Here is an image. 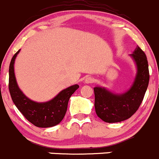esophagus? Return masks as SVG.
Segmentation results:
<instances>
[{"label":"esophagus","instance_id":"obj_1","mask_svg":"<svg viewBox=\"0 0 159 159\" xmlns=\"http://www.w3.org/2000/svg\"><path fill=\"white\" fill-rule=\"evenodd\" d=\"M94 81V79L91 76H88L84 78V83L85 84H91V83H93Z\"/></svg>","mask_w":159,"mask_h":159}]
</instances>
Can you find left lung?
<instances>
[{"instance_id": "left-lung-1", "label": "left lung", "mask_w": 159, "mask_h": 159, "mask_svg": "<svg viewBox=\"0 0 159 159\" xmlns=\"http://www.w3.org/2000/svg\"><path fill=\"white\" fill-rule=\"evenodd\" d=\"M130 57L135 64L137 71L134 81L128 91L118 94L105 87L94 88L96 114L105 122H120L132 116L139 109L146 92L149 81L146 55L137 46Z\"/></svg>"}]
</instances>
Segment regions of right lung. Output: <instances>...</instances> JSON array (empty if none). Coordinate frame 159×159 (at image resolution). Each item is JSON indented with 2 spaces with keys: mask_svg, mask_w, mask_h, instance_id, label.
I'll use <instances>...</instances> for the list:
<instances>
[{
  "mask_svg": "<svg viewBox=\"0 0 159 159\" xmlns=\"http://www.w3.org/2000/svg\"><path fill=\"white\" fill-rule=\"evenodd\" d=\"M20 51L13 56L9 66V91L13 102L25 118L34 125L39 128L57 125L63 120L70 97L79 85L74 84L62 90L48 102H38L30 100L19 89L14 74V61Z\"/></svg>",
  "mask_w": 159,
  "mask_h": 159,
  "instance_id": "right-lung-1",
  "label": "right lung"
}]
</instances>
